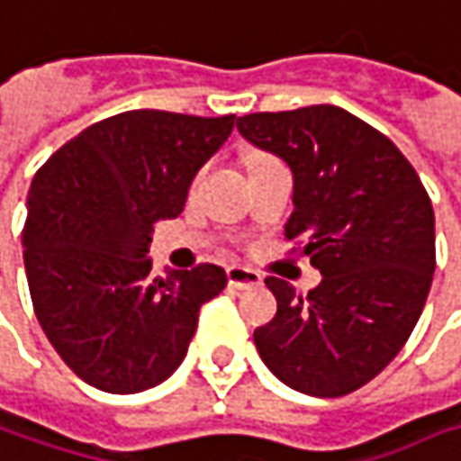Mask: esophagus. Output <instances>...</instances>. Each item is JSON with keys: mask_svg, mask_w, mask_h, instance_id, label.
Here are the masks:
<instances>
[{"mask_svg": "<svg viewBox=\"0 0 461 461\" xmlns=\"http://www.w3.org/2000/svg\"><path fill=\"white\" fill-rule=\"evenodd\" d=\"M227 278H230L231 289H255V286H263V276L250 268H242V266L227 268Z\"/></svg>", "mask_w": 461, "mask_h": 461, "instance_id": "1", "label": "esophagus"}]
</instances>
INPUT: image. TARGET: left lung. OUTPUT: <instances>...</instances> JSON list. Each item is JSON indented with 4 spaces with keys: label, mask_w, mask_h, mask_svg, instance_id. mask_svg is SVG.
I'll list each match as a JSON object with an SVG mask.
<instances>
[{
    "label": "left lung",
    "mask_w": 461,
    "mask_h": 461,
    "mask_svg": "<svg viewBox=\"0 0 461 461\" xmlns=\"http://www.w3.org/2000/svg\"><path fill=\"white\" fill-rule=\"evenodd\" d=\"M237 131L294 172L286 240L322 273L302 296L266 278L278 312L255 346L291 390L343 397L405 346L436 268L433 209L418 172L384 133L335 105L252 113Z\"/></svg>",
    "instance_id": "1"
}]
</instances>
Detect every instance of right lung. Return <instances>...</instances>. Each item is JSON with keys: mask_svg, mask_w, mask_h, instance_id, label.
Returning a JSON list of instances; mask_svg holds the SVG:
<instances>
[{"mask_svg": "<svg viewBox=\"0 0 461 461\" xmlns=\"http://www.w3.org/2000/svg\"><path fill=\"white\" fill-rule=\"evenodd\" d=\"M234 115L118 113L67 141L35 172L23 258L32 307L56 353L103 392L162 384L188 353L198 310L227 286L203 263L151 276L154 224L175 219Z\"/></svg>", "mask_w": 461, "mask_h": 461, "instance_id": "add662e5", "label": "right lung"}]
</instances>
